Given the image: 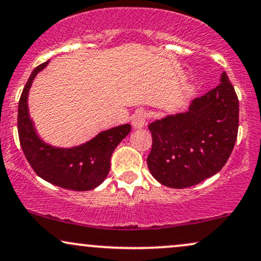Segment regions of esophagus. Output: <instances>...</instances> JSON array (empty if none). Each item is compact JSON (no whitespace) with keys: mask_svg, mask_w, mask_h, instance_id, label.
Segmentation results:
<instances>
[{"mask_svg":"<svg viewBox=\"0 0 261 261\" xmlns=\"http://www.w3.org/2000/svg\"><path fill=\"white\" fill-rule=\"evenodd\" d=\"M146 120H147V114L144 111H137L135 113L134 118H133V126L136 130L139 128H142L144 125H146Z\"/></svg>","mask_w":261,"mask_h":261,"instance_id":"esophagus-1","label":"esophagus"}]
</instances>
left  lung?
Here are the masks:
<instances>
[{
  "mask_svg": "<svg viewBox=\"0 0 261 261\" xmlns=\"http://www.w3.org/2000/svg\"><path fill=\"white\" fill-rule=\"evenodd\" d=\"M238 113L237 95L224 71L220 85L194 98L187 112L150 122L152 176L164 186L186 188L220 171L236 143Z\"/></svg>",
  "mask_w": 261,
  "mask_h": 261,
  "instance_id": "left-lung-1",
  "label": "left lung"
}]
</instances>
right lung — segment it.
Segmentation results:
<instances>
[{
    "instance_id": "right-lung-1",
    "label": "right lung",
    "mask_w": 261,
    "mask_h": 261,
    "mask_svg": "<svg viewBox=\"0 0 261 261\" xmlns=\"http://www.w3.org/2000/svg\"><path fill=\"white\" fill-rule=\"evenodd\" d=\"M48 62L34 69L21 92L18 106V134L21 149L34 171L45 181L65 190H93L108 176L113 152L130 133L131 125L122 124L108 128L87 142L68 148L45 142L30 118L28 98L34 79Z\"/></svg>"
}]
</instances>
